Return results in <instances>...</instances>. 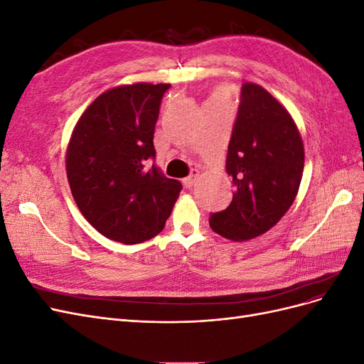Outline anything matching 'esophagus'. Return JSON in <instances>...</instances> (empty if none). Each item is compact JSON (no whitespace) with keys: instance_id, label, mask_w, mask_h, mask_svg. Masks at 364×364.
Here are the masks:
<instances>
[{"instance_id":"obj_1","label":"esophagus","mask_w":364,"mask_h":364,"mask_svg":"<svg viewBox=\"0 0 364 364\" xmlns=\"http://www.w3.org/2000/svg\"><path fill=\"white\" fill-rule=\"evenodd\" d=\"M197 178H199V170L194 168V170H191V174L188 176V178H185L182 182H183V185L186 186V188H191Z\"/></svg>"}]
</instances>
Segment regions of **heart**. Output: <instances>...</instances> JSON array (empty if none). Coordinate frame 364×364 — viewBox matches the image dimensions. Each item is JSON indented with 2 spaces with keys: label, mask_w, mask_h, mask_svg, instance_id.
I'll list each match as a JSON object with an SVG mask.
<instances>
[{
  "label": "heart",
  "mask_w": 364,
  "mask_h": 364,
  "mask_svg": "<svg viewBox=\"0 0 364 364\" xmlns=\"http://www.w3.org/2000/svg\"><path fill=\"white\" fill-rule=\"evenodd\" d=\"M229 97V87L225 85L215 86L211 91V95H209L206 105H226Z\"/></svg>",
  "instance_id": "obj_1"
}]
</instances>
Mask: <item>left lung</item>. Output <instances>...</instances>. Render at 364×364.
<instances>
[{"mask_svg":"<svg viewBox=\"0 0 364 364\" xmlns=\"http://www.w3.org/2000/svg\"><path fill=\"white\" fill-rule=\"evenodd\" d=\"M304 159V142L287 109L262 86L245 83L226 156L235 193L226 209L211 214L209 226L234 241L267 232L294 202Z\"/></svg>","mask_w":364,"mask_h":364,"instance_id":"obj_1","label":"left lung"}]
</instances>
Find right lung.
I'll return each mask as SVG.
<instances>
[{
  "instance_id": "right-lung-1",
  "label": "right lung",
  "mask_w": 364,
  "mask_h": 364,
  "mask_svg": "<svg viewBox=\"0 0 364 364\" xmlns=\"http://www.w3.org/2000/svg\"><path fill=\"white\" fill-rule=\"evenodd\" d=\"M170 85L135 83L98 95L82 114L67 150L74 200L98 232L124 245L158 235L182 183L155 164L153 135Z\"/></svg>"
}]
</instances>
